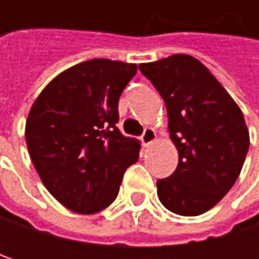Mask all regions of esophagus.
Segmentation results:
<instances>
[{"label": "esophagus", "mask_w": 259, "mask_h": 259, "mask_svg": "<svg viewBox=\"0 0 259 259\" xmlns=\"http://www.w3.org/2000/svg\"><path fill=\"white\" fill-rule=\"evenodd\" d=\"M154 139H156V132H154V130L153 129L144 130V133H142V136H141V141H142L144 147H147V145H150L151 142H154Z\"/></svg>", "instance_id": "obj_1"}]
</instances>
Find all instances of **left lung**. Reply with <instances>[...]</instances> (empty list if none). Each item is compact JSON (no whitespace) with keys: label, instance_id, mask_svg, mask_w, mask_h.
Wrapping results in <instances>:
<instances>
[{"label":"left lung","instance_id":"obj_1","mask_svg":"<svg viewBox=\"0 0 259 259\" xmlns=\"http://www.w3.org/2000/svg\"><path fill=\"white\" fill-rule=\"evenodd\" d=\"M165 100L168 130L179 150L177 169L157 180V196L172 213L213 208L240 176L249 130L233 97L210 70L184 54L139 64Z\"/></svg>","mask_w":259,"mask_h":259}]
</instances>
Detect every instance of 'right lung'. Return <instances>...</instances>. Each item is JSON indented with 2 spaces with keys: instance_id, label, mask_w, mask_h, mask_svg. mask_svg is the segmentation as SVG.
<instances>
[{
  "instance_id": "right-lung-1",
  "label": "right lung",
  "mask_w": 259,
  "mask_h": 259,
  "mask_svg": "<svg viewBox=\"0 0 259 259\" xmlns=\"http://www.w3.org/2000/svg\"><path fill=\"white\" fill-rule=\"evenodd\" d=\"M136 70L106 58L79 63L52 79L31 106L29 157L51 195L75 213L111 205L139 157V141L117 127L120 96Z\"/></svg>"
}]
</instances>
